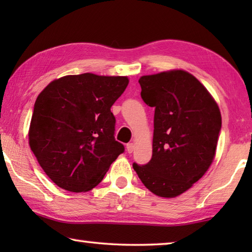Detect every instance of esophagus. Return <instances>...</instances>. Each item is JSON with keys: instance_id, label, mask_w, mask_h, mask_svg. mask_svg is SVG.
Here are the masks:
<instances>
[{"instance_id": "1", "label": "esophagus", "mask_w": 252, "mask_h": 252, "mask_svg": "<svg viewBox=\"0 0 252 252\" xmlns=\"http://www.w3.org/2000/svg\"><path fill=\"white\" fill-rule=\"evenodd\" d=\"M134 150V144L133 143H127L126 144V151L127 153H132Z\"/></svg>"}]
</instances>
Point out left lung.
Instances as JSON below:
<instances>
[{
	"instance_id": "8db88e82",
	"label": "left lung",
	"mask_w": 252,
	"mask_h": 252,
	"mask_svg": "<svg viewBox=\"0 0 252 252\" xmlns=\"http://www.w3.org/2000/svg\"><path fill=\"white\" fill-rule=\"evenodd\" d=\"M141 97L155 108L152 158L133 169L147 189L173 198L212 163L221 131L218 104L192 74L173 70L140 78Z\"/></svg>"
}]
</instances>
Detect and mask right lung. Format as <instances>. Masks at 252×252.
<instances>
[{"mask_svg":"<svg viewBox=\"0 0 252 252\" xmlns=\"http://www.w3.org/2000/svg\"><path fill=\"white\" fill-rule=\"evenodd\" d=\"M127 84L126 76L83 73L54 80L40 93L29 143L55 185L71 192L91 190L125 152L114 139L111 106Z\"/></svg>","mask_w":252,"mask_h":252,"instance_id":"1","label":"right lung"}]
</instances>
